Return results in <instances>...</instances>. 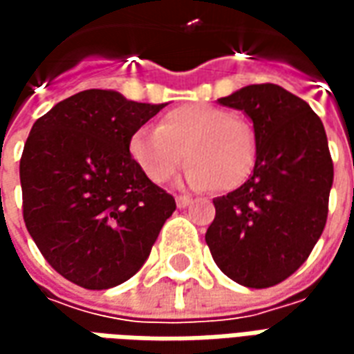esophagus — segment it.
Returning <instances> with one entry per match:
<instances>
[{"label": "esophagus", "instance_id": "34e87169", "mask_svg": "<svg viewBox=\"0 0 354 354\" xmlns=\"http://www.w3.org/2000/svg\"><path fill=\"white\" fill-rule=\"evenodd\" d=\"M193 203V199L189 195H178L176 197V205L178 208H187Z\"/></svg>", "mask_w": 354, "mask_h": 354}]
</instances>
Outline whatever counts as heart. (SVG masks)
<instances>
[{
    "label": "heart",
    "mask_w": 354,
    "mask_h": 354,
    "mask_svg": "<svg viewBox=\"0 0 354 354\" xmlns=\"http://www.w3.org/2000/svg\"><path fill=\"white\" fill-rule=\"evenodd\" d=\"M129 153L153 184L172 180L187 157V184L233 192L254 172L258 138L246 117L212 104H184L162 113L159 127L132 132Z\"/></svg>",
    "instance_id": "b5f03b06"
}]
</instances>
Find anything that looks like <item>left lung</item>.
Returning a JSON list of instances; mask_svg holds the SVG:
<instances>
[{
	"instance_id": "obj_1",
	"label": "left lung",
	"mask_w": 354,
	"mask_h": 354,
	"mask_svg": "<svg viewBox=\"0 0 354 354\" xmlns=\"http://www.w3.org/2000/svg\"><path fill=\"white\" fill-rule=\"evenodd\" d=\"M252 119L258 159L252 176L214 199L207 241L216 266L248 288H269L296 273L328 218L334 162L320 117L273 83L220 98Z\"/></svg>"
}]
</instances>
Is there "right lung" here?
Masks as SVG:
<instances>
[{
	"mask_svg": "<svg viewBox=\"0 0 354 354\" xmlns=\"http://www.w3.org/2000/svg\"><path fill=\"white\" fill-rule=\"evenodd\" d=\"M162 108L88 88L32 127L20 157L24 223L49 266L77 286L129 281L176 210L129 153L132 132Z\"/></svg>",
	"mask_w": 354,
	"mask_h": 354,
	"instance_id": "obj_1",
	"label": "right lung"
}]
</instances>
